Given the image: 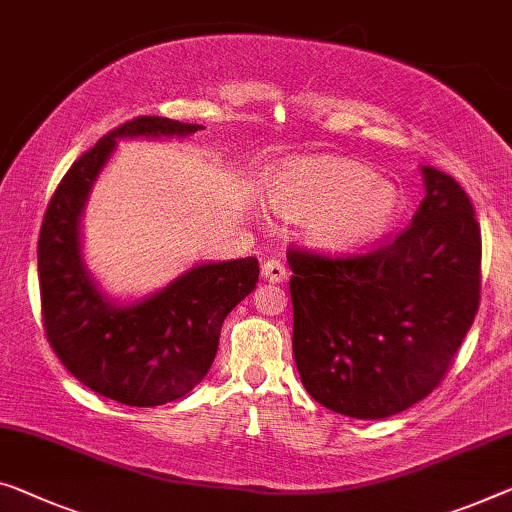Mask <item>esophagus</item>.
<instances>
[{"instance_id": "1", "label": "esophagus", "mask_w": 512, "mask_h": 512, "mask_svg": "<svg viewBox=\"0 0 512 512\" xmlns=\"http://www.w3.org/2000/svg\"><path fill=\"white\" fill-rule=\"evenodd\" d=\"M263 277L270 283H281L288 277V270H286V265L277 261V258H267V261L263 263Z\"/></svg>"}]
</instances>
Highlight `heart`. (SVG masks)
I'll list each match as a JSON object with an SVG mask.
<instances>
[{
	"instance_id": "1",
	"label": "heart",
	"mask_w": 512,
	"mask_h": 512,
	"mask_svg": "<svg viewBox=\"0 0 512 512\" xmlns=\"http://www.w3.org/2000/svg\"><path fill=\"white\" fill-rule=\"evenodd\" d=\"M270 203L286 219H302L306 238L332 254L387 235L405 210L396 185L343 155H300L281 162L270 178Z\"/></svg>"
}]
</instances>
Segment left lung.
<instances>
[{
  "label": "left lung",
  "mask_w": 512,
  "mask_h": 512,
  "mask_svg": "<svg viewBox=\"0 0 512 512\" xmlns=\"http://www.w3.org/2000/svg\"><path fill=\"white\" fill-rule=\"evenodd\" d=\"M412 224L371 251L288 249L293 355L327 410L384 419L439 387L481 304V226L460 183L423 167Z\"/></svg>",
  "instance_id": "8db88e82"
}]
</instances>
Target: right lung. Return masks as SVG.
<instances>
[{"label": "right lung", "mask_w": 512, "mask_h": 512, "mask_svg": "<svg viewBox=\"0 0 512 512\" xmlns=\"http://www.w3.org/2000/svg\"><path fill=\"white\" fill-rule=\"evenodd\" d=\"M201 125L137 116L107 132L61 178L38 235L47 343L84 387L132 407L183 398L210 371L233 306L256 288L258 261L196 265L146 300L116 306L98 293L80 254V215L121 137H185Z\"/></svg>", "instance_id": "right-lung-1"}]
</instances>
